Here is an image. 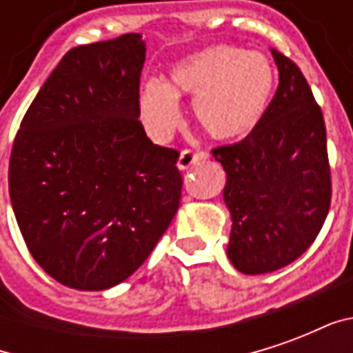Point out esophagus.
<instances>
[{
  "label": "esophagus",
  "instance_id": "obj_1",
  "mask_svg": "<svg viewBox=\"0 0 353 353\" xmlns=\"http://www.w3.org/2000/svg\"><path fill=\"white\" fill-rule=\"evenodd\" d=\"M208 153L206 151H191V149H185L179 154V159H177V168L179 170H189L194 164H199V162L206 161Z\"/></svg>",
  "mask_w": 353,
  "mask_h": 353
}]
</instances>
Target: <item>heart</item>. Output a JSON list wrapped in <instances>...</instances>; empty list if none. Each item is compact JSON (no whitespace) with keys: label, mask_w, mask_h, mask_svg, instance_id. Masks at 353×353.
<instances>
[{"label":"heart","mask_w":353,"mask_h":353,"mask_svg":"<svg viewBox=\"0 0 353 353\" xmlns=\"http://www.w3.org/2000/svg\"><path fill=\"white\" fill-rule=\"evenodd\" d=\"M276 81L265 54L215 45L177 60L170 68L168 83L147 81L139 90V111L149 134L162 139L179 124V98H192L200 128L212 139L234 141L263 123Z\"/></svg>","instance_id":"1"}]
</instances>
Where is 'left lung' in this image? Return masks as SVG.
<instances>
[{
	"mask_svg": "<svg viewBox=\"0 0 353 353\" xmlns=\"http://www.w3.org/2000/svg\"><path fill=\"white\" fill-rule=\"evenodd\" d=\"M280 85L263 123L234 145L214 149L227 172V257L242 274H266L299 259L331 204L323 113L295 62L270 49Z\"/></svg>",
	"mask_w": 353,
	"mask_h": 353,
	"instance_id": "left-lung-1",
	"label": "left lung"
}]
</instances>
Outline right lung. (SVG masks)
<instances>
[{
	"instance_id": "1",
	"label": "right lung",
	"mask_w": 353,
	"mask_h": 353,
	"mask_svg": "<svg viewBox=\"0 0 353 353\" xmlns=\"http://www.w3.org/2000/svg\"><path fill=\"white\" fill-rule=\"evenodd\" d=\"M141 34L65 52L20 123L9 196L32 257L50 278L101 291L143 265L181 199L176 149L139 123Z\"/></svg>"
}]
</instances>
